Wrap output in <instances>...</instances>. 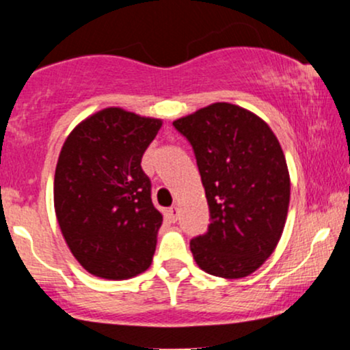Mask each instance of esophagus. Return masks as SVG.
Wrapping results in <instances>:
<instances>
[{"instance_id":"1","label":"esophagus","mask_w":350,"mask_h":350,"mask_svg":"<svg viewBox=\"0 0 350 350\" xmlns=\"http://www.w3.org/2000/svg\"><path fill=\"white\" fill-rule=\"evenodd\" d=\"M167 214H170L172 222H176V220H178V217H179V208H178V206L170 207V211H167Z\"/></svg>"}]
</instances>
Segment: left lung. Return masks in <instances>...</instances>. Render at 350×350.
I'll return each mask as SVG.
<instances>
[{"mask_svg":"<svg viewBox=\"0 0 350 350\" xmlns=\"http://www.w3.org/2000/svg\"><path fill=\"white\" fill-rule=\"evenodd\" d=\"M194 148L211 224L191 240L200 270L245 278L275 252L290 207L286 158L271 128L247 108L217 102L172 122Z\"/></svg>","mask_w":350,"mask_h":350,"instance_id":"obj_1","label":"left lung"}]
</instances>
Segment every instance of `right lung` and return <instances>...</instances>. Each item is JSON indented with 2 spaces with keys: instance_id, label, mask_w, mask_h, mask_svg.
<instances>
[{
  "instance_id": "1",
  "label": "right lung",
  "mask_w": 350,
  "mask_h": 350,
  "mask_svg": "<svg viewBox=\"0 0 350 350\" xmlns=\"http://www.w3.org/2000/svg\"><path fill=\"white\" fill-rule=\"evenodd\" d=\"M161 118L108 107L82 120L60 150L55 217L67 247L90 275L128 280L146 271L163 215L142 158Z\"/></svg>"
}]
</instances>
